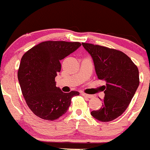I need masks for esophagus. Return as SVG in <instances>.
<instances>
[{"label":"esophagus","mask_w":150,"mask_h":150,"mask_svg":"<svg viewBox=\"0 0 150 150\" xmlns=\"http://www.w3.org/2000/svg\"><path fill=\"white\" fill-rule=\"evenodd\" d=\"M81 95L85 98H93V95H88V94H86L85 93H81Z\"/></svg>","instance_id":"34e87169"}]
</instances>
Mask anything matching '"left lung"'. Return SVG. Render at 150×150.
<instances>
[{"label": "left lung", "instance_id": "8db88e82", "mask_svg": "<svg viewBox=\"0 0 150 150\" xmlns=\"http://www.w3.org/2000/svg\"><path fill=\"white\" fill-rule=\"evenodd\" d=\"M82 45L93 58L98 79L106 82L102 107L91 114L98 120L110 122L128 107L139 83L138 69L122 52L90 43Z\"/></svg>", "mask_w": 150, "mask_h": 150}]
</instances>
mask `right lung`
Segmentation results:
<instances>
[{
  "mask_svg": "<svg viewBox=\"0 0 150 150\" xmlns=\"http://www.w3.org/2000/svg\"><path fill=\"white\" fill-rule=\"evenodd\" d=\"M81 45L78 42L45 41L24 54L18 72L22 93L35 115L54 120L65 114L72 97L78 91L64 93L56 86L55 77L61 71L60 61Z\"/></svg>",
  "mask_w": 150,
  "mask_h": 150,
  "instance_id": "obj_1",
  "label": "right lung"
}]
</instances>
